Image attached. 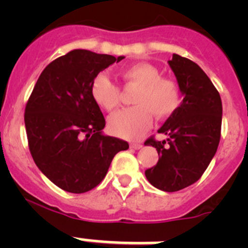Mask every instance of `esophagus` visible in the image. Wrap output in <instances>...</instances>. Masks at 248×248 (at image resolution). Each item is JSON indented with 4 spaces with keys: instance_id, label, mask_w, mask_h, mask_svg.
Masks as SVG:
<instances>
[{
    "instance_id": "esophagus-1",
    "label": "esophagus",
    "mask_w": 248,
    "mask_h": 248,
    "mask_svg": "<svg viewBox=\"0 0 248 248\" xmlns=\"http://www.w3.org/2000/svg\"><path fill=\"white\" fill-rule=\"evenodd\" d=\"M141 146H143V145H141V144H140V143H131L130 144V148L134 149V150H139V149L141 148Z\"/></svg>"
}]
</instances>
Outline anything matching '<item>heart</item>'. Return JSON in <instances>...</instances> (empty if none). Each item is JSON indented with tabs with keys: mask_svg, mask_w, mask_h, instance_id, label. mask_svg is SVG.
I'll use <instances>...</instances> for the list:
<instances>
[{
	"mask_svg": "<svg viewBox=\"0 0 248 248\" xmlns=\"http://www.w3.org/2000/svg\"><path fill=\"white\" fill-rule=\"evenodd\" d=\"M126 84L138 89L133 97L134 107L114 113L108 120L113 134L125 139H137L150 126L151 114L155 118H166L180 104V89L172 79L160 77L156 67L149 63H137L122 71ZM92 98L98 107L107 111L117 108L120 91L105 73H99L92 82Z\"/></svg>",
	"mask_w": 248,
	"mask_h": 248,
	"instance_id": "1",
	"label": "heart"
}]
</instances>
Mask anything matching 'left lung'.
<instances>
[{"label":"left lung","mask_w":248,"mask_h":248,"mask_svg":"<svg viewBox=\"0 0 248 248\" xmlns=\"http://www.w3.org/2000/svg\"><path fill=\"white\" fill-rule=\"evenodd\" d=\"M168 63L184 99L157 130L168 139L145 141L160 155L156 165L145 170V176L156 189L174 192L196 183L216 154L222 103L217 89L196 63L179 54H172Z\"/></svg>","instance_id":"8db88e82"}]
</instances>
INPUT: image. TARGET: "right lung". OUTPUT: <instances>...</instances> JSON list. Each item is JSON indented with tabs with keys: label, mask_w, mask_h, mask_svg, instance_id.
Masks as SVG:
<instances>
[{
	"label": "right lung",
	"mask_w": 248,
	"mask_h": 248,
	"mask_svg": "<svg viewBox=\"0 0 248 248\" xmlns=\"http://www.w3.org/2000/svg\"><path fill=\"white\" fill-rule=\"evenodd\" d=\"M109 54L73 49L39 76L25 110L34 163L54 185L83 194L99 185L117 153L129 144L103 133L105 119L92 98V82L113 63Z\"/></svg>",
	"instance_id": "add662e5"
}]
</instances>
